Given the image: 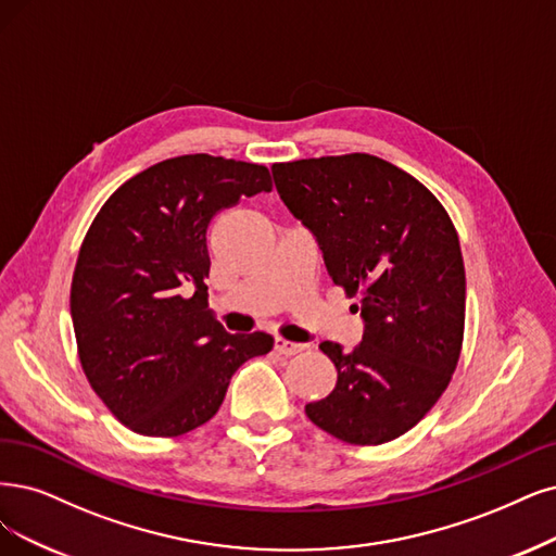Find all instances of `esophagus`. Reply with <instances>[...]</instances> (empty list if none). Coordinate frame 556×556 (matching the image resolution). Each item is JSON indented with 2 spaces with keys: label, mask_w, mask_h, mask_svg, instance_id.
Returning <instances> with one entry per match:
<instances>
[{
  "label": "esophagus",
  "mask_w": 556,
  "mask_h": 556,
  "mask_svg": "<svg viewBox=\"0 0 556 556\" xmlns=\"http://www.w3.org/2000/svg\"><path fill=\"white\" fill-rule=\"evenodd\" d=\"M302 343H293V341H286V339H275V351L279 353V355H298V353H302Z\"/></svg>",
  "instance_id": "34e87169"
}]
</instances>
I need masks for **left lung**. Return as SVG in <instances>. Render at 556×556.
<instances>
[{
  "instance_id": "obj_1",
  "label": "left lung",
  "mask_w": 556,
  "mask_h": 556,
  "mask_svg": "<svg viewBox=\"0 0 556 556\" xmlns=\"http://www.w3.org/2000/svg\"><path fill=\"white\" fill-rule=\"evenodd\" d=\"M286 208L320 247L327 275L359 295L355 351L323 341L330 396L304 407L348 444H382L417 426L446 389L463 348L465 265L454 222L428 188L368 153L273 164Z\"/></svg>"
}]
</instances>
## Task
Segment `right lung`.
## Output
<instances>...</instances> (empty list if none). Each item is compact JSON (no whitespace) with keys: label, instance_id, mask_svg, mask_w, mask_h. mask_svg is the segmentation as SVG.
Wrapping results in <instances>:
<instances>
[{"label":"right lung","instance_id":"obj_1","mask_svg":"<svg viewBox=\"0 0 556 556\" xmlns=\"http://www.w3.org/2000/svg\"><path fill=\"white\" fill-rule=\"evenodd\" d=\"M270 190L263 164L180 155L123 182L89 226L71 286L77 353L93 392L135 433H190L215 417L238 368L273 351L265 332H226L203 283L211 219Z\"/></svg>","mask_w":556,"mask_h":556}]
</instances>
